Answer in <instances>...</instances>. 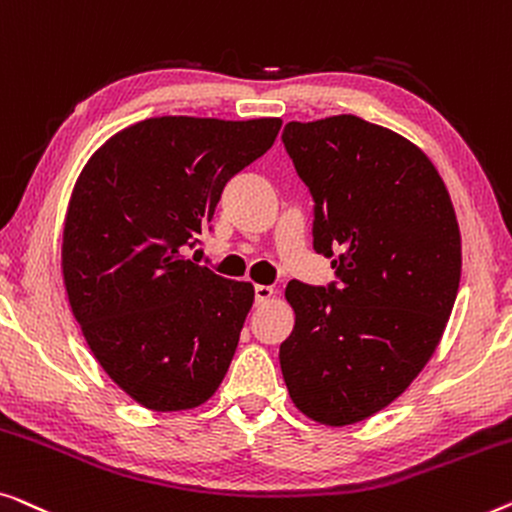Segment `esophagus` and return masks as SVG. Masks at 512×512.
<instances>
[{
  "instance_id": "1",
  "label": "esophagus",
  "mask_w": 512,
  "mask_h": 512,
  "mask_svg": "<svg viewBox=\"0 0 512 512\" xmlns=\"http://www.w3.org/2000/svg\"><path fill=\"white\" fill-rule=\"evenodd\" d=\"M273 294H276V290H273L271 285H255V301H257V304H266V301H271Z\"/></svg>"
}]
</instances>
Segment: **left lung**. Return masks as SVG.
<instances>
[{
  "instance_id": "obj_1",
  "label": "left lung",
  "mask_w": 512,
  "mask_h": 512,
  "mask_svg": "<svg viewBox=\"0 0 512 512\" xmlns=\"http://www.w3.org/2000/svg\"><path fill=\"white\" fill-rule=\"evenodd\" d=\"M283 141L313 192V246L338 255V285H287L280 371L301 413L348 427L399 399L436 352L462 234L441 174L406 136L343 113L287 122Z\"/></svg>"
}]
</instances>
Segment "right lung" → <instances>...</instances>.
<instances>
[{"mask_svg": "<svg viewBox=\"0 0 512 512\" xmlns=\"http://www.w3.org/2000/svg\"><path fill=\"white\" fill-rule=\"evenodd\" d=\"M280 125L148 118L102 143L76 178L62 227L69 308L106 376L143 408L192 410L227 376L255 287L181 253Z\"/></svg>", "mask_w": 512, "mask_h": 512, "instance_id": "obj_1", "label": "right lung"}]
</instances>
